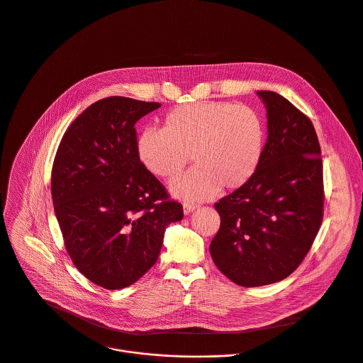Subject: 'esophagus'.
<instances>
[{
  "label": "esophagus",
  "instance_id": "esophagus-1",
  "mask_svg": "<svg viewBox=\"0 0 363 363\" xmlns=\"http://www.w3.org/2000/svg\"><path fill=\"white\" fill-rule=\"evenodd\" d=\"M196 208H197L196 204H189V203H184V204H183V213H184L186 216L190 214V213H193Z\"/></svg>",
  "mask_w": 363,
  "mask_h": 363
}]
</instances>
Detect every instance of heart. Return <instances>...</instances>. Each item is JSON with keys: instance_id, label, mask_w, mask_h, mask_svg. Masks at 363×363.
<instances>
[{"instance_id": "heart-1", "label": "heart", "mask_w": 363, "mask_h": 363, "mask_svg": "<svg viewBox=\"0 0 363 363\" xmlns=\"http://www.w3.org/2000/svg\"><path fill=\"white\" fill-rule=\"evenodd\" d=\"M264 123L250 106L204 101L166 113L163 129H145L136 139L139 162L157 177L177 176L191 160L196 166L170 183L183 200H206L221 187L237 190L258 170L264 152Z\"/></svg>"}]
</instances>
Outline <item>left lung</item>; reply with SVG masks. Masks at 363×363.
<instances>
[{
    "mask_svg": "<svg viewBox=\"0 0 363 363\" xmlns=\"http://www.w3.org/2000/svg\"><path fill=\"white\" fill-rule=\"evenodd\" d=\"M267 109V142L254 177L214 204L220 230L210 244L234 284L261 286L291 275L322 223L320 147L312 122L284 96L257 91Z\"/></svg>",
    "mask_w": 363,
    "mask_h": 363,
    "instance_id": "1",
    "label": "left lung"
}]
</instances>
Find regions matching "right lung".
I'll use <instances>...</instances> for the list:
<instances>
[{
	"label": "right lung",
	"mask_w": 363,
	"mask_h": 363,
	"mask_svg": "<svg viewBox=\"0 0 363 363\" xmlns=\"http://www.w3.org/2000/svg\"><path fill=\"white\" fill-rule=\"evenodd\" d=\"M157 102L101 99L65 132L52 167V203L67 251L94 284L122 289L157 261L166 227L183 218L139 162L135 125Z\"/></svg>",
	"instance_id": "right-lung-1"
}]
</instances>
